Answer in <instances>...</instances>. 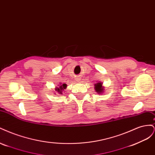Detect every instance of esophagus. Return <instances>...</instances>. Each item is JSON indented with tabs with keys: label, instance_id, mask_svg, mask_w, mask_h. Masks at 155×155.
Here are the masks:
<instances>
[{
	"label": "esophagus",
	"instance_id": "34e87169",
	"mask_svg": "<svg viewBox=\"0 0 155 155\" xmlns=\"http://www.w3.org/2000/svg\"><path fill=\"white\" fill-rule=\"evenodd\" d=\"M76 80H77V81H80L81 79H80V78H78L76 79Z\"/></svg>",
	"mask_w": 155,
	"mask_h": 155
}]
</instances>
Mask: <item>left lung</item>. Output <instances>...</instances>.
I'll return each instance as SVG.
<instances>
[{"label": "left lung", "mask_w": 155, "mask_h": 155, "mask_svg": "<svg viewBox=\"0 0 155 155\" xmlns=\"http://www.w3.org/2000/svg\"><path fill=\"white\" fill-rule=\"evenodd\" d=\"M101 82L100 83H97L96 84H94V90L96 91V92H97L98 94L103 93L104 92V87L102 86Z\"/></svg>", "instance_id": "left-lung-1"}]
</instances>
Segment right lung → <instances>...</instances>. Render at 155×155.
Masks as SVG:
<instances>
[{
    "label": "right lung",
    "instance_id": "obj_1",
    "mask_svg": "<svg viewBox=\"0 0 155 155\" xmlns=\"http://www.w3.org/2000/svg\"><path fill=\"white\" fill-rule=\"evenodd\" d=\"M67 84L65 83H63V84H61V83L59 85V87H56L55 88V91L58 92L59 94H63V91H64L65 89L67 88Z\"/></svg>",
    "mask_w": 155,
    "mask_h": 155
}]
</instances>
